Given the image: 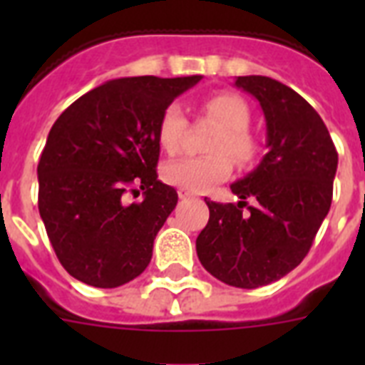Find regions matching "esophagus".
Segmentation results:
<instances>
[{
  "mask_svg": "<svg viewBox=\"0 0 365 365\" xmlns=\"http://www.w3.org/2000/svg\"><path fill=\"white\" fill-rule=\"evenodd\" d=\"M178 197H180V199H182V200L195 199L193 193H189V191H183V189H180V191H178Z\"/></svg>",
  "mask_w": 365,
  "mask_h": 365,
  "instance_id": "1",
  "label": "esophagus"
}]
</instances>
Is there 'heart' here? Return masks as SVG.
<instances>
[{
	"instance_id": "b5f03b06",
	"label": "heart",
	"mask_w": 365,
	"mask_h": 365,
	"mask_svg": "<svg viewBox=\"0 0 365 365\" xmlns=\"http://www.w3.org/2000/svg\"><path fill=\"white\" fill-rule=\"evenodd\" d=\"M200 113L222 126L208 148L210 153L216 155L172 160L163 168V180L166 183L189 193H202L212 185L223 182L233 170L227 155H231L239 165H248L257 153L255 140L248 132L250 110L242 98L229 93L214 94L200 104ZM185 132L187 119L182 108L176 104L168 106L157 128L160 148L166 153H178L182 149Z\"/></svg>"
}]
</instances>
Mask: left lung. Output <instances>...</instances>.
<instances>
[{"label":"left lung","instance_id":"1","mask_svg":"<svg viewBox=\"0 0 365 365\" xmlns=\"http://www.w3.org/2000/svg\"><path fill=\"white\" fill-rule=\"evenodd\" d=\"M235 87L259 102L269 151L231 183L237 205L205 199L210 220L197 237V255L217 280L252 289L280 280L309 254L331 206L337 151L320 115L294 88L265 76L237 77ZM250 196L257 205L247 206Z\"/></svg>","mask_w":365,"mask_h":365}]
</instances>
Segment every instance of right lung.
I'll return each mask as SVG.
<instances>
[{
    "instance_id": "add662e5",
    "label": "right lung",
    "mask_w": 365,
    "mask_h": 365,
    "mask_svg": "<svg viewBox=\"0 0 365 365\" xmlns=\"http://www.w3.org/2000/svg\"><path fill=\"white\" fill-rule=\"evenodd\" d=\"M200 79H111L56 119L37 165V205L56 257L73 278L117 288L145 271L155 237L178 205L176 189L157 180V128L174 98ZM132 182L140 183L143 200L125 205Z\"/></svg>"
}]
</instances>
